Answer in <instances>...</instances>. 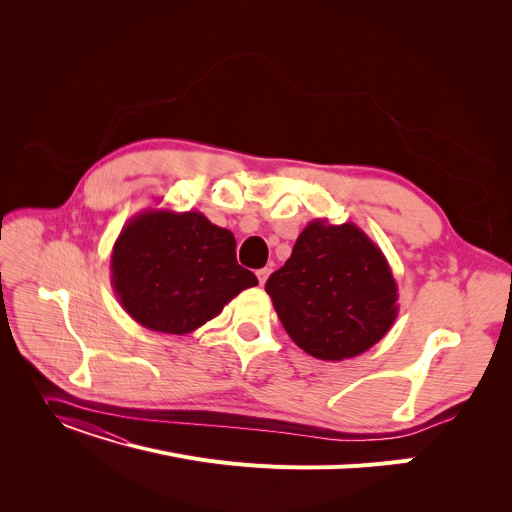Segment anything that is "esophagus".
I'll return each mask as SVG.
<instances>
[{
	"label": "esophagus",
	"mask_w": 512,
	"mask_h": 512,
	"mask_svg": "<svg viewBox=\"0 0 512 512\" xmlns=\"http://www.w3.org/2000/svg\"><path fill=\"white\" fill-rule=\"evenodd\" d=\"M272 274V267H261V270H257V278H259V284L263 286L267 282V278H270Z\"/></svg>",
	"instance_id": "esophagus-1"
}]
</instances>
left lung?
Instances as JSON below:
<instances>
[{"mask_svg": "<svg viewBox=\"0 0 512 512\" xmlns=\"http://www.w3.org/2000/svg\"><path fill=\"white\" fill-rule=\"evenodd\" d=\"M265 292L294 344L321 361L369 351L398 315L390 263L353 222H309Z\"/></svg>", "mask_w": 512, "mask_h": 512, "instance_id": "8db88e82", "label": "left lung"}]
</instances>
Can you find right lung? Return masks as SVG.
I'll use <instances>...</instances> for the list:
<instances>
[{"label": "right lung", "instance_id": "right-lung-1", "mask_svg": "<svg viewBox=\"0 0 512 512\" xmlns=\"http://www.w3.org/2000/svg\"><path fill=\"white\" fill-rule=\"evenodd\" d=\"M122 309L147 330L191 334L236 294L257 286L236 261V238L201 211L145 209L122 228L110 257Z\"/></svg>", "mask_w": 512, "mask_h": 512}]
</instances>
